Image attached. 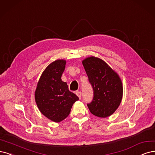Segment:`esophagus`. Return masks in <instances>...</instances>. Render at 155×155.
<instances>
[{
	"mask_svg": "<svg viewBox=\"0 0 155 155\" xmlns=\"http://www.w3.org/2000/svg\"><path fill=\"white\" fill-rule=\"evenodd\" d=\"M76 94L78 96V98L80 99H81V98H82V93L81 92V91H77V92L76 93Z\"/></svg>",
	"mask_w": 155,
	"mask_h": 155,
	"instance_id": "obj_1",
	"label": "esophagus"
}]
</instances>
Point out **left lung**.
Wrapping results in <instances>:
<instances>
[{"mask_svg": "<svg viewBox=\"0 0 155 155\" xmlns=\"http://www.w3.org/2000/svg\"><path fill=\"white\" fill-rule=\"evenodd\" d=\"M82 64L93 89V99L87 104L90 112L99 117L111 116L122 100L121 78L104 61L98 57H87L83 60Z\"/></svg>", "mask_w": 155, "mask_h": 155, "instance_id": "1", "label": "left lung"}]
</instances>
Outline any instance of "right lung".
Here are the masks:
<instances>
[{
    "label": "right lung",
    "instance_id": "1",
    "mask_svg": "<svg viewBox=\"0 0 155 155\" xmlns=\"http://www.w3.org/2000/svg\"><path fill=\"white\" fill-rule=\"evenodd\" d=\"M65 60H56L46 68L35 91V100L39 111L51 121L59 123L70 113L78 97L68 89L61 76L65 69Z\"/></svg>",
    "mask_w": 155,
    "mask_h": 155
}]
</instances>
